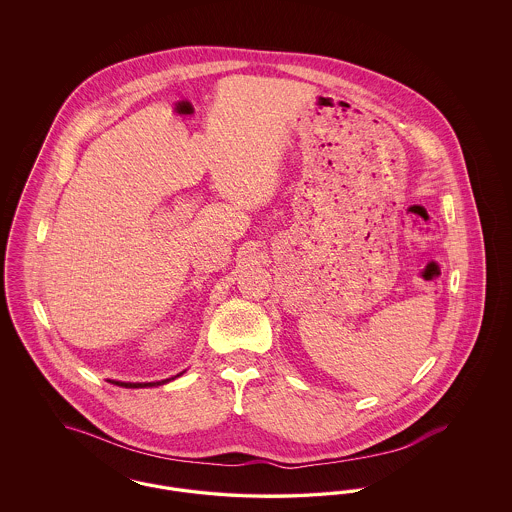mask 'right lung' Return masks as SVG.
<instances>
[{"label": "right lung", "mask_w": 512, "mask_h": 512, "mask_svg": "<svg viewBox=\"0 0 512 512\" xmlns=\"http://www.w3.org/2000/svg\"><path fill=\"white\" fill-rule=\"evenodd\" d=\"M184 372H180V374H176V376H172V378H167V380H161V382H119V380H109L111 384H115V386H121V388H157V386H163V384H167V382H171L174 378H178V376H182Z\"/></svg>", "instance_id": "right-lung-1"}]
</instances>
